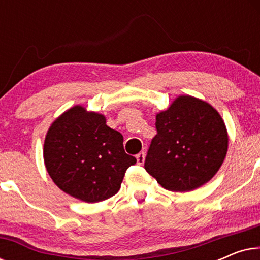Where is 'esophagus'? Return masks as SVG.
<instances>
[{
	"instance_id": "esophagus-1",
	"label": "esophagus",
	"mask_w": 260,
	"mask_h": 260,
	"mask_svg": "<svg viewBox=\"0 0 260 260\" xmlns=\"http://www.w3.org/2000/svg\"><path fill=\"white\" fill-rule=\"evenodd\" d=\"M136 158H137V163L140 166H142L144 163V159H145V152L144 151H141L140 154L136 155Z\"/></svg>"
}]
</instances>
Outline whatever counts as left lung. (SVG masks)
Listing matches in <instances>:
<instances>
[{
	"mask_svg": "<svg viewBox=\"0 0 260 260\" xmlns=\"http://www.w3.org/2000/svg\"><path fill=\"white\" fill-rule=\"evenodd\" d=\"M144 168L166 189L189 191L218 173L229 148L226 125L219 112L201 99L180 95L156 115Z\"/></svg>",
	"mask_w": 260,
	"mask_h": 260,
	"instance_id": "obj_1",
	"label": "left lung"
}]
</instances>
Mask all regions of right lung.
<instances>
[{"label":"right lung","instance_id":"obj_1","mask_svg":"<svg viewBox=\"0 0 260 260\" xmlns=\"http://www.w3.org/2000/svg\"><path fill=\"white\" fill-rule=\"evenodd\" d=\"M44 159L60 189L88 204L113 197L126 169L136 163L124 151L122 134L106 125L101 113L80 105L67 110L49 126Z\"/></svg>","mask_w":260,"mask_h":260}]
</instances>
